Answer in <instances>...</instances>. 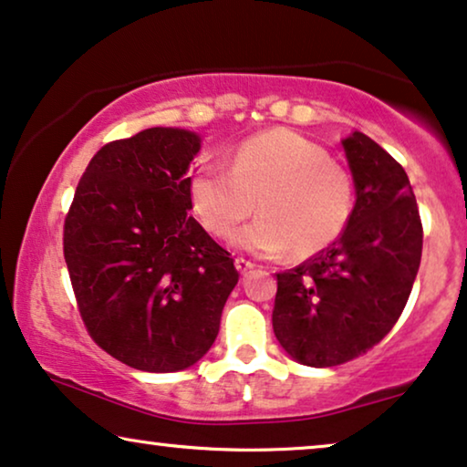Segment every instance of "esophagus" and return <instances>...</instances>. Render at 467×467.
Wrapping results in <instances>:
<instances>
[{
  "label": "esophagus",
  "instance_id": "obj_1",
  "mask_svg": "<svg viewBox=\"0 0 467 467\" xmlns=\"http://www.w3.org/2000/svg\"><path fill=\"white\" fill-rule=\"evenodd\" d=\"M234 265H236V271H239L241 275H247L249 271H254V268H255L254 262L245 260V258H236Z\"/></svg>",
  "mask_w": 467,
  "mask_h": 467
}]
</instances>
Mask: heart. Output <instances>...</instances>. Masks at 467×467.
Returning a JSON list of instances; mask_svg holds the SVG:
<instances>
[{"mask_svg":"<svg viewBox=\"0 0 467 467\" xmlns=\"http://www.w3.org/2000/svg\"><path fill=\"white\" fill-rule=\"evenodd\" d=\"M188 196L202 228L258 255L292 249L308 258L345 233L356 205L351 175L317 143L290 129H273L236 146L231 169L205 162L190 175Z\"/></svg>","mask_w":467,"mask_h":467,"instance_id":"heart-1","label":"heart"}]
</instances>
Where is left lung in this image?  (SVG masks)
<instances>
[{
	"label": "left lung",
	"mask_w": 467,
	"mask_h": 467,
	"mask_svg": "<svg viewBox=\"0 0 467 467\" xmlns=\"http://www.w3.org/2000/svg\"><path fill=\"white\" fill-rule=\"evenodd\" d=\"M343 148L358 194L349 224L330 247L277 273L275 337L315 368L351 362L380 343L421 265L423 226L402 165L359 130Z\"/></svg>",
	"instance_id": "8db88e82"
}]
</instances>
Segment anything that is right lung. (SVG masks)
Returning a JSON list of instances; mask_svg holds the SVG:
<instances>
[{
	"instance_id": "obj_1",
	"label": "right lung",
	"mask_w": 467,
	"mask_h": 467,
	"mask_svg": "<svg viewBox=\"0 0 467 467\" xmlns=\"http://www.w3.org/2000/svg\"><path fill=\"white\" fill-rule=\"evenodd\" d=\"M201 137L146 129L90 159L65 218L78 311L105 353L177 372L209 351L239 281L234 260L188 213L186 171Z\"/></svg>"
}]
</instances>
